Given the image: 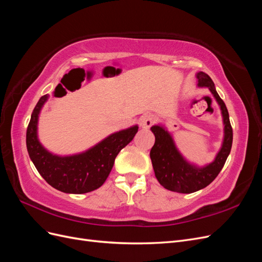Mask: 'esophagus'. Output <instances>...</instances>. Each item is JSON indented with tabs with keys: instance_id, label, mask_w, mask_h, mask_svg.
<instances>
[{
	"instance_id": "esophagus-1",
	"label": "esophagus",
	"mask_w": 262,
	"mask_h": 262,
	"mask_svg": "<svg viewBox=\"0 0 262 262\" xmlns=\"http://www.w3.org/2000/svg\"><path fill=\"white\" fill-rule=\"evenodd\" d=\"M156 121V117L152 114H144L140 118V124L142 128L148 129L150 125H153Z\"/></svg>"
}]
</instances>
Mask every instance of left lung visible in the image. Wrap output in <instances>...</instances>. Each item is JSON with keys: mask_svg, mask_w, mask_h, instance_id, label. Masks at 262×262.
I'll list each match as a JSON object with an SVG mask.
<instances>
[{"mask_svg": "<svg viewBox=\"0 0 262 262\" xmlns=\"http://www.w3.org/2000/svg\"><path fill=\"white\" fill-rule=\"evenodd\" d=\"M198 86L209 87L222 110L224 122V141L215 160L202 168L190 165L180 155L170 134L161 125H153L150 130L155 136V144L150 149V161L158 182L170 191L191 193L209 186L217 177L231 153L233 129L224 101L219 96L212 78L204 72L196 74Z\"/></svg>", "mask_w": 262, "mask_h": 262, "instance_id": "8db88e82", "label": "left lung"}]
</instances>
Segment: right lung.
<instances>
[{
    "mask_svg": "<svg viewBox=\"0 0 262 262\" xmlns=\"http://www.w3.org/2000/svg\"><path fill=\"white\" fill-rule=\"evenodd\" d=\"M48 95L39 99L31 114L26 132V145L30 160L48 184L66 193H86L99 188L113 169L119 152L136 136L139 126L116 132L85 153L61 157L52 155L37 138L38 115Z\"/></svg>",
    "mask_w": 262,
    "mask_h": 262,
    "instance_id": "add662e5",
    "label": "right lung"
}]
</instances>
